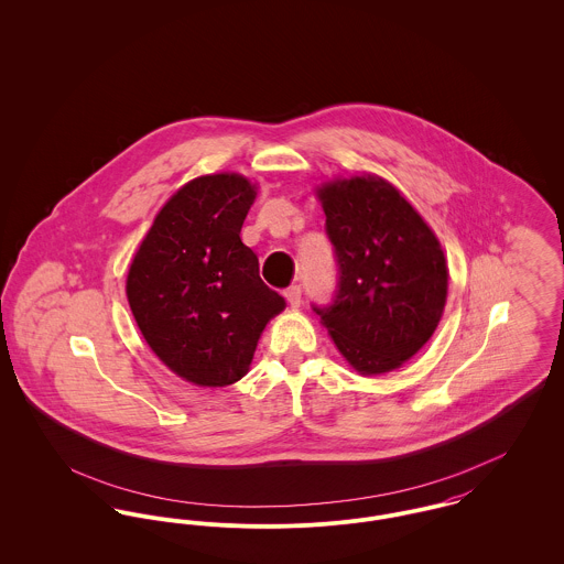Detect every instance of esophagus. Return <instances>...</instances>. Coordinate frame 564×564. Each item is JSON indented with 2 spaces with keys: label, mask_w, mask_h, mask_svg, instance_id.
Wrapping results in <instances>:
<instances>
[{
  "label": "esophagus",
  "mask_w": 564,
  "mask_h": 564,
  "mask_svg": "<svg viewBox=\"0 0 564 564\" xmlns=\"http://www.w3.org/2000/svg\"><path fill=\"white\" fill-rule=\"evenodd\" d=\"M284 297L289 301V305L291 307H300L301 305V289L300 286H291V289H286V293H284Z\"/></svg>",
  "instance_id": "esophagus-1"
}]
</instances>
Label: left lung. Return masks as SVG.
<instances>
[{"label":"left lung","instance_id":"left-lung-1","mask_svg":"<svg viewBox=\"0 0 564 564\" xmlns=\"http://www.w3.org/2000/svg\"><path fill=\"white\" fill-rule=\"evenodd\" d=\"M339 264L338 297L316 310L344 361L361 376L402 368L436 332L449 267L432 226L375 173L316 186Z\"/></svg>","mask_w":564,"mask_h":564}]
</instances>
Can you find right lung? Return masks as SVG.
I'll use <instances>...</instances> for the list:
<instances>
[{
  "label": "right lung",
  "instance_id": "obj_1",
  "mask_svg": "<svg viewBox=\"0 0 564 564\" xmlns=\"http://www.w3.org/2000/svg\"><path fill=\"white\" fill-rule=\"evenodd\" d=\"M257 194L239 173L189 180L155 214L128 269L126 297L143 338L196 387L248 375L267 323L286 307L239 237Z\"/></svg>",
  "mask_w": 564,
  "mask_h": 564
}]
</instances>
